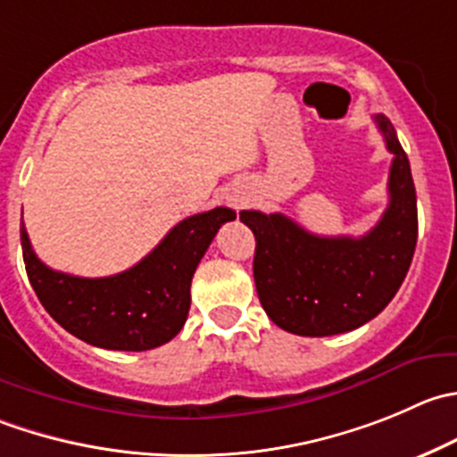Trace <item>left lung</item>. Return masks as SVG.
<instances>
[{
    "label": "left lung",
    "mask_w": 457,
    "mask_h": 457,
    "mask_svg": "<svg viewBox=\"0 0 457 457\" xmlns=\"http://www.w3.org/2000/svg\"><path fill=\"white\" fill-rule=\"evenodd\" d=\"M393 154L388 207L360 238L317 237L283 214L243 210L254 232V283L268 317L301 337L355 330L400 290L418 243V198L409 158L386 116H375Z\"/></svg>",
    "instance_id": "obj_1"
}]
</instances>
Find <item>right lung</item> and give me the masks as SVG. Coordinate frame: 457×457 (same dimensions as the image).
<instances>
[{
    "label": "right lung",
    "instance_id": "1",
    "mask_svg": "<svg viewBox=\"0 0 457 457\" xmlns=\"http://www.w3.org/2000/svg\"><path fill=\"white\" fill-rule=\"evenodd\" d=\"M237 219L229 207L194 214L134 268L113 277L84 278L57 272L33 252L20 228L26 274L46 312L64 330L106 351H149L174 339L189 312V286L219 228Z\"/></svg>",
    "mask_w": 457,
    "mask_h": 457
}]
</instances>
